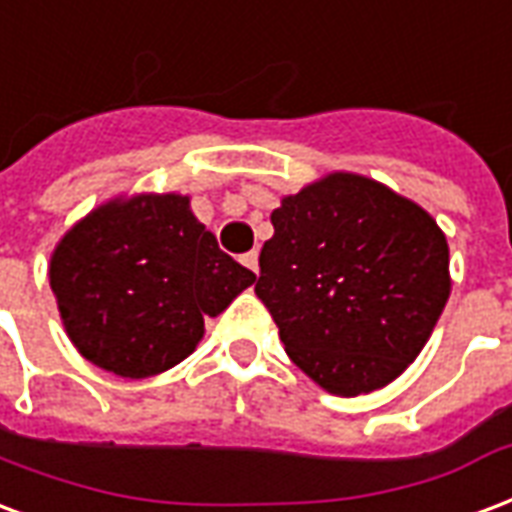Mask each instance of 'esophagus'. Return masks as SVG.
<instances>
[{
  "label": "esophagus",
  "instance_id": "esophagus-1",
  "mask_svg": "<svg viewBox=\"0 0 512 512\" xmlns=\"http://www.w3.org/2000/svg\"><path fill=\"white\" fill-rule=\"evenodd\" d=\"M241 263H244L249 271H255L257 274V252H246V255H241Z\"/></svg>",
  "mask_w": 512,
  "mask_h": 512
}]
</instances>
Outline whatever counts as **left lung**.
Segmentation results:
<instances>
[{"instance_id":"left-lung-1","label":"left lung","mask_w":512,"mask_h":512,"mask_svg":"<svg viewBox=\"0 0 512 512\" xmlns=\"http://www.w3.org/2000/svg\"><path fill=\"white\" fill-rule=\"evenodd\" d=\"M255 293L290 361L361 396L420 355L450 298L448 238L426 208L358 173H328L271 214Z\"/></svg>"}]
</instances>
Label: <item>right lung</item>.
Wrapping results in <instances>:
<instances>
[{"label": "right lung", "mask_w": 512, "mask_h": 512, "mask_svg": "<svg viewBox=\"0 0 512 512\" xmlns=\"http://www.w3.org/2000/svg\"><path fill=\"white\" fill-rule=\"evenodd\" d=\"M48 279L75 350L105 372L146 380L192 355L203 317L225 312L257 276L219 249L187 195L143 192L75 222Z\"/></svg>", "instance_id": "1"}]
</instances>
